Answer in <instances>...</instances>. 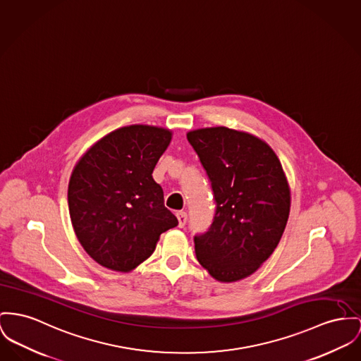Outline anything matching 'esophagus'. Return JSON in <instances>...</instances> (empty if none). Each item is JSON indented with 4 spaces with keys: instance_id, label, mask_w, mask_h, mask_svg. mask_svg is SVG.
I'll list each match as a JSON object with an SVG mask.
<instances>
[{
    "instance_id": "34e87169",
    "label": "esophagus",
    "mask_w": 361,
    "mask_h": 361,
    "mask_svg": "<svg viewBox=\"0 0 361 361\" xmlns=\"http://www.w3.org/2000/svg\"><path fill=\"white\" fill-rule=\"evenodd\" d=\"M176 217H178V227H179V228H183L185 224H186V221H188V214L180 211V212L176 214Z\"/></svg>"
}]
</instances>
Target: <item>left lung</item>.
<instances>
[{
	"mask_svg": "<svg viewBox=\"0 0 361 361\" xmlns=\"http://www.w3.org/2000/svg\"><path fill=\"white\" fill-rule=\"evenodd\" d=\"M216 202L211 227L194 237L200 264L220 282L252 275L285 231L290 189L275 152L260 138L227 127L188 133Z\"/></svg>",
	"mask_w": 361,
	"mask_h": 361,
	"instance_id": "obj_1",
	"label": "left lung"
}]
</instances>
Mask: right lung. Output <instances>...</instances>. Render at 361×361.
<instances>
[{
	"instance_id": "1",
	"label": "right lung",
	"mask_w": 361,
	"mask_h": 361,
	"mask_svg": "<svg viewBox=\"0 0 361 361\" xmlns=\"http://www.w3.org/2000/svg\"><path fill=\"white\" fill-rule=\"evenodd\" d=\"M167 128L134 124L93 145L75 166L68 185L73 230L98 264L128 272L178 226L164 207L152 172L171 142Z\"/></svg>"
}]
</instances>
